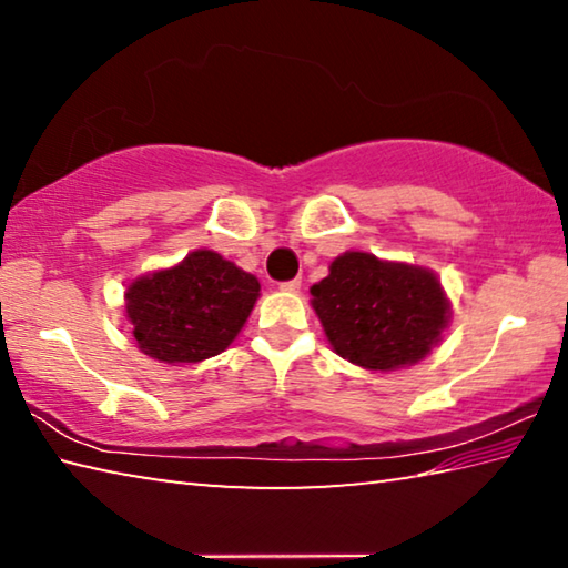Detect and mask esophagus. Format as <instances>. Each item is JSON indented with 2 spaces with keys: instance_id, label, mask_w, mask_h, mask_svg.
Masks as SVG:
<instances>
[{
  "instance_id": "esophagus-1",
  "label": "esophagus",
  "mask_w": 568,
  "mask_h": 568,
  "mask_svg": "<svg viewBox=\"0 0 568 568\" xmlns=\"http://www.w3.org/2000/svg\"><path fill=\"white\" fill-rule=\"evenodd\" d=\"M281 291H287V293L301 291V277H293V281H285V283H281Z\"/></svg>"
}]
</instances>
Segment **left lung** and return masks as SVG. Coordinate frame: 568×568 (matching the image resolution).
<instances>
[{
    "mask_svg": "<svg viewBox=\"0 0 568 568\" xmlns=\"http://www.w3.org/2000/svg\"><path fill=\"white\" fill-rule=\"evenodd\" d=\"M313 307L341 358L368 371H393L426 358L448 323L434 273L345 253L311 287Z\"/></svg>",
    "mask_w": 568,
    "mask_h": 568,
    "instance_id": "8db88e82",
    "label": "left lung"
}]
</instances>
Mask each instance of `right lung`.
Instances as JSON below:
<instances>
[{
    "instance_id": "obj_1",
    "label": "right lung",
    "mask_w": 568,
    "mask_h": 568,
    "mask_svg": "<svg viewBox=\"0 0 568 568\" xmlns=\"http://www.w3.org/2000/svg\"><path fill=\"white\" fill-rule=\"evenodd\" d=\"M261 293V283L213 250H195L180 265L134 281L128 318L134 341L162 363H197L233 343Z\"/></svg>"
}]
</instances>
